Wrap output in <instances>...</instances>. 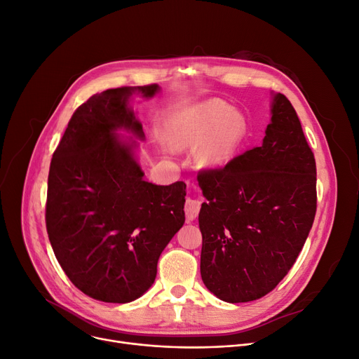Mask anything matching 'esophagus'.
Returning <instances> with one entry per match:
<instances>
[{"mask_svg":"<svg viewBox=\"0 0 359 359\" xmlns=\"http://www.w3.org/2000/svg\"><path fill=\"white\" fill-rule=\"evenodd\" d=\"M201 211V201L198 199H187L184 203V212H186V221H194Z\"/></svg>","mask_w":359,"mask_h":359,"instance_id":"esophagus-1","label":"esophagus"}]
</instances>
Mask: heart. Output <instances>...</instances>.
I'll return each mask as SVG.
<instances>
[{
	"label": "heart",
	"mask_w": 359,
	"mask_h": 359,
	"mask_svg": "<svg viewBox=\"0 0 359 359\" xmlns=\"http://www.w3.org/2000/svg\"><path fill=\"white\" fill-rule=\"evenodd\" d=\"M243 132L241 116L219 100L202 103L176 128L177 140L183 145L196 147L207 140L199 149V160L202 164L212 167L230 160Z\"/></svg>",
	"instance_id": "1"
}]
</instances>
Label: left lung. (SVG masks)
<instances>
[{
  "label": "left lung",
  "mask_w": 359,
  "mask_h": 359,
  "mask_svg": "<svg viewBox=\"0 0 359 359\" xmlns=\"http://www.w3.org/2000/svg\"><path fill=\"white\" fill-rule=\"evenodd\" d=\"M263 144L224 167L203 168L201 276L227 303L265 297L285 278L317 208L316 160L284 94H275Z\"/></svg>",
  "instance_id": "1"
}]
</instances>
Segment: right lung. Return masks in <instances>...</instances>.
<instances>
[{"mask_svg":"<svg viewBox=\"0 0 359 359\" xmlns=\"http://www.w3.org/2000/svg\"><path fill=\"white\" fill-rule=\"evenodd\" d=\"M153 97L157 84L109 88L74 111L48 176L46 230L72 284L104 303L125 304L154 284L157 262L184 222L186 183H148L121 128L144 138L128 107L132 93Z\"/></svg>","mask_w":359,"mask_h":359,"instance_id":"right-lung-1","label":"right lung"}]
</instances>
